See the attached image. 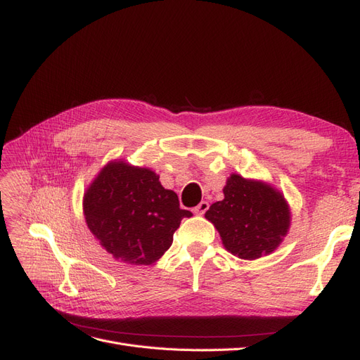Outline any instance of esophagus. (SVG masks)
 Returning a JSON list of instances; mask_svg holds the SVG:
<instances>
[{
  "mask_svg": "<svg viewBox=\"0 0 360 360\" xmlns=\"http://www.w3.org/2000/svg\"><path fill=\"white\" fill-rule=\"evenodd\" d=\"M207 210H209V202H207V201H201V202L193 209V213L204 214Z\"/></svg>",
  "mask_w": 360,
  "mask_h": 360,
  "instance_id": "esophagus-1",
  "label": "esophagus"
}]
</instances>
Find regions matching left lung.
Wrapping results in <instances>:
<instances>
[{"label": "left lung", "instance_id": "obj_1", "mask_svg": "<svg viewBox=\"0 0 360 360\" xmlns=\"http://www.w3.org/2000/svg\"><path fill=\"white\" fill-rule=\"evenodd\" d=\"M224 195L222 201L210 205L205 217L219 231L226 250L243 259L275 250L290 226L284 197L264 183L237 174L228 179Z\"/></svg>", "mask_w": 360, "mask_h": 360}]
</instances>
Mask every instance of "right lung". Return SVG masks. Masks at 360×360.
Returning <instances> with one entry per match:
<instances>
[{
    "label": "right lung",
    "instance_id": "right-lung-1",
    "mask_svg": "<svg viewBox=\"0 0 360 360\" xmlns=\"http://www.w3.org/2000/svg\"><path fill=\"white\" fill-rule=\"evenodd\" d=\"M85 221L114 258L147 266L167 252L183 217L176 192L162 188L148 168L106 165L84 197Z\"/></svg>",
    "mask_w": 360,
    "mask_h": 360
}]
</instances>
